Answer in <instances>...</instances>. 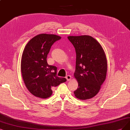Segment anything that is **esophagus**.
Masks as SVG:
<instances>
[{
    "label": "esophagus",
    "instance_id": "1",
    "mask_svg": "<svg viewBox=\"0 0 130 130\" xmlns=\"http://www.w3.org/2000/svg\"><path fill=\"white\" fill-rule=\"evenodd\" d=\"M66 78L67 79V80L68 81H70L71 80V78H72V76L70 75H68L66 76Z\"/></svg>",
    "mask_w": 130,
    "mask_h": 130
}]
</instances>
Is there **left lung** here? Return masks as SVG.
I'll use <instances>...</instances> for the list:
<instances>
[{
	"label": "left lung",
	"mask_w": 130,
	"mask_h": 130,
	"mask_svg": "<svg viewBox=\"0 0 130 130\" xmlns=\"http://www.w3.org/2000/svg\"><path fill=\"white\" fill-rule=\"evenodd\" d=\"M69 40L75 47L76 66L74 77L78 87L74 92L80 100L93 98L105 80L107 71L106 56L101 45L92 36H70Z\"/></svg>",
	"instance_id": "obj_1"
}]
</instances>
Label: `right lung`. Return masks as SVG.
<instances>
[{"instance_id": "obj_1", "label": "right lung", "mask_w": 130, "mask_h": 130, "mask_svg": "<svg viewBox=\"0 0 130 130\" xmlns=\"http://www.w3.org/2000/svg\"><path fill=\"white\" fill-rule=\"evenodd\" d=\"M61 39L56 35L41 34L31 39L24 49L21 63L22 78L28 90L35 96L46 99L51 88L65 83L57 76V67L47 64V56L54 43Z\"/></svg>"}]
</instances>
